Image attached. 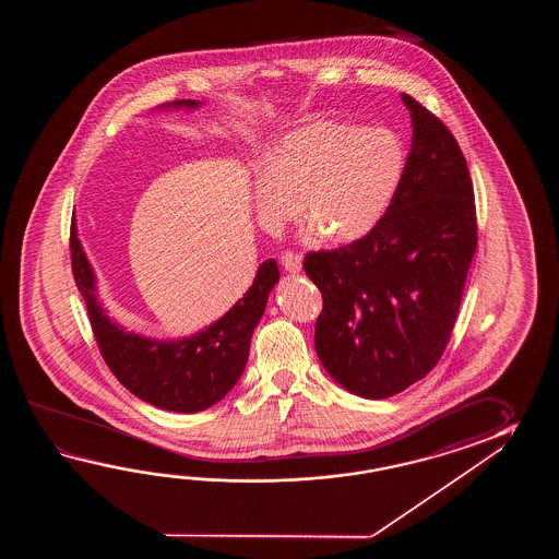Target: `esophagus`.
I'll use <instances>...</instances> for the list:
<instances>
[{
  "label": "esophagus",
  "instance_id": "34e87169",
  "mask_svg": "<svg viewBox=\"0 0 559 559\" xmlns=\"http://www.w3.org/2000/svg\"><path fill=\"white\" fill-rule=\"evenodd\" d=\"M280 263H282V267H284L285 272L296 274V272L301 270V255L294 253V251H284V253L280 255Z\"/></svg>",
  "mask_w": 559,
  "mask_h": 559
}]
</instances>
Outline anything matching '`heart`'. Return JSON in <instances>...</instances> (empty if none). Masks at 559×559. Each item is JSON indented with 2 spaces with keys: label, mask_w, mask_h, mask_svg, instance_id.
<instances>
[{
  "label": "heart",
  "mask_w": 559,
  "mask_h": 559,
  "mask_svg": "<svg viewBox=\"0 0 559 559\" xmlns=\"http://www.w3.org/2000/svg\"><path fill=\"white\" fill-rule=\"evenodd\" d=\"M404 140L390 128H361L318 119L287 131L258 167L251 200L267 231L301 214L311 217L306 239L357 241L373 231L404 181ZM302 203L299 204L298 202Z\"/></svg>",
  "instance_id": "obj_1"
}]
</instances>
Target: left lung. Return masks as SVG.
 <instances>
[{
  "mask_svg": "<svg viewBox=\"0 0 559 559\" xmlns=\"http://www.w3.org/2000/svg\"><path fill=\"white\" fill-rule=\"evenodd\" d=\"M414 138L392 207L366 238L309 253L316 352L347 392L385 400L440 361L477 248L474 183L452 131L402 95Z\"/></svg>",
  "mask_w": 559,
  "mask_h": 559,
  "instance_id": "obj_1",
  "label": "left lung"
}]
</instances>
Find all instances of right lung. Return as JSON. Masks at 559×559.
<instances>
[{"mask_svg":"<svg viewBox=\"0 0 559 559\" xmlns=\"http://www.w3.org/2000/svg\"><path fill=\"white\" fill-rule=\"evenodd\" d=\"M200 106L195 99H178L164 107ZM72 272L84 296L95 342L107 368L143 402L167 412L195 414L217 404L238 383L248 356L251 333L260 323L267 296L280 280L274 260L260 265L250 289L224 318L190 337L152 340L126 332L109 320L95 296V275L72 224Z\"/></svg>","mask_w":559,"mask_h":559,"instance_id":"1","label":"right lung"}]
</instances>
